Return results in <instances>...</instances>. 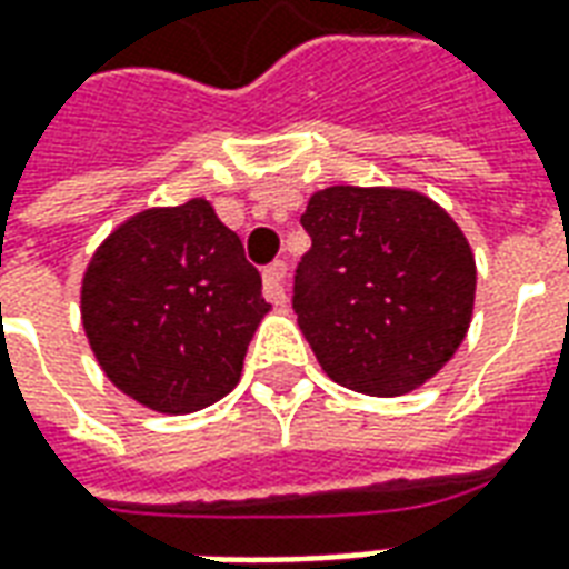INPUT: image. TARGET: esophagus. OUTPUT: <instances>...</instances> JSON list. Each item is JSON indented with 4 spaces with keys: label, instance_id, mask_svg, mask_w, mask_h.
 <instances>
[{
    "label": "esophagus",
    "instance_id": "obj_1",
    "mask_svg": "<svg viewBox=\"0 0 569 569\" xmlns=\"http://www.w3.org/2000/svg\"><path fill=\"white\" fill-rule=\"evenodd\" d=\"M264 298L271 305H286V262H271L264 268Z\"/></svg>",
    "mask_w": 569,
    "mask_h": 569
}]
</instances>
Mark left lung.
<instances>
[{"instance_id": "left-lung-1", "label": "left lung", "mask_w": 569, "mask_h": 569, "mask_svg": "<svg viewBox=\"0 0 569 569\" xmlns=\"http://www.w3.org/2000/svg\"><path fill=\"white\" fill-rule=\"evenodd\" d=\"M301 226L292 307L328 377L377 398L431 380L461 347L477 289L452 217L407 189L328 187Z\"/></svg>"}]
</instances>
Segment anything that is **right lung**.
<instances>
[{"label":"right lung","instance_id":"obj_1","mask_svg":"<svg viewBox=\"0 0 569 569\" xmlns=\"http://www.w3.org/2000/svg\"><path fill=\"white\" fill-rule=\"evenodd\" d=\"M262 273L204 199L138 213L83 273L87 338L117 389L159 413L229 395L268 313Z\"/></svg>","mask_w":569,"mask_h":569}]
</instances>
